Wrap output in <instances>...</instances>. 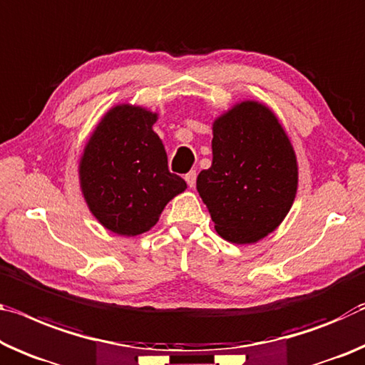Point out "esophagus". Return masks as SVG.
Returning <instances> with one entry per match:
<instances>
[{"label":"esophagus","instance_id":"esophagus-1","mask_svg":"<svg viewBox=\"0 0 365 365\" xmlns=\"http://www.w3.org/2000/svg\"><path fill=\"white\" fill-rule=\"evenodd\" d=\"M185 182L188 183V187H195V183H196V170H190L188 173H185Z\"/></svg>","mask_w":365,"mask_h":365}]
</instances>
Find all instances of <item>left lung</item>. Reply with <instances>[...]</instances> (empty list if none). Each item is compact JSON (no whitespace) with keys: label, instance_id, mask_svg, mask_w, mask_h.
Returning <instances> with one entry per match:
<instances>
[{"label":"left lung","instance_id":"8db88e82","mask_svg":"<svg viewBox=\"0 0 365 365\" xmlns=\"http://www.w3.org/2000/svg\"><path fill=\"white\" fill-rule=\"evenodd\" d=\"M196 190L217 234L253 244L282 222L297 192V160L274 113L242 102L212 125V164Z\"/></svg>","mask_w":365,"mask_h":365}]
</instances>
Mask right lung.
Returning <instances> with one entry per match:
<instances>
[{
  "label": "right lung",
  "mask_w": 365,
  "mask_h": 365,
  "mask_svg": "<svg viewBox=\"0 0 365 365\" xmlns=\"http://www.w3.org/2000/svg\"><path fill=\"white\" fill-rule=\"evenodd\" d=\"M158 115L113 107L92 133L79 164L81 190L103 227L120 235L146 232L165 205L187 188L170 173L164 144L153 131Z\"/></svg>",
  "instance_id": "1"
}]
</instances>
